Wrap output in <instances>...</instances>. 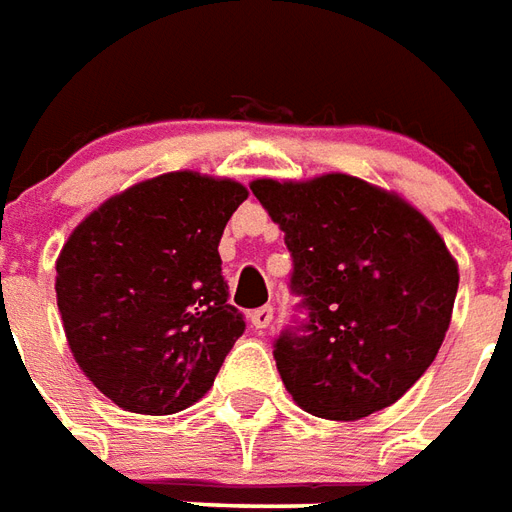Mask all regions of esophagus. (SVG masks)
<instances>
[{
	"label": "esophagus",
	"instance_id": "1",
	"mask_svg": "<svg viewBox=\"0 0 512 512\" xmlns=\"http://www.w3.org/2000/svg\"><path fill=\"white\" fill-rule=\"evenodd\" d=\"M274 323V306H260L252 312V325H255L257 331H266L268 325Z\"/></svg>",
	"mask_w": 512,
	"mask_h": 512
}]
</instances>
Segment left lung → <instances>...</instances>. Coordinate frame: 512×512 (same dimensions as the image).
Masks as SVG:
<instances>
[{
	"label": "left lung",
	"mask_w": 512,
	"mask_h": 512,
	"mask_svg": "<svg viewBox=\"0 0 512 512\" xmlns=\"http://www.w3.org/2000/svg\"><path fill=\"white\" fill-rule=\"evenodd\" d=\"M252 195L293 257V323L274 339L282 382L306 412L358 420L391 407L429 369L458 290L437 230L396 195L344 173Z\"/></svg>",
	"instance_id": "8db88e82"
}]
</instances>
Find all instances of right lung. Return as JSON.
Here are the masks:
<instances>
[{
	"mask_svg": "<svg viewBox=\"0 0 512 512\" xmlns=\"http://www.w3.org/2000/svg\"><path fill=\"white\" fill-rule=\"evenodd\" d=\"M244 200L236 181L165 173L102 203L64 244L56 301L67 342L121 410L173 415L214 385L246 328L217 249Z\"/></svg>",
	"mask_w": 512,
	"mask_h": 512,
	"instance_id": "right-lung-1",
	"label": "right lung"
}]
</instances>
